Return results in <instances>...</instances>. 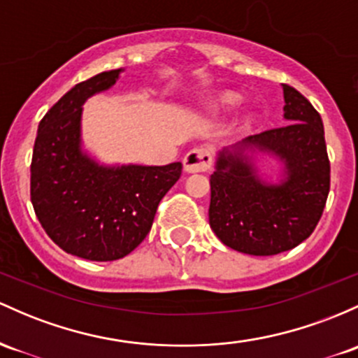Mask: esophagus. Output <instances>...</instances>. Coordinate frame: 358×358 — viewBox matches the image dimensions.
Here are the masks:
<instances>
[{
    "instance_id": "34e87169",
    "label": "esophagus",
    "mask_w": 358,
    "mask_h": 358,
    "mask_svg": "<svg viewBox=\"0 0 358 358\" xmlns=\"http://www.w3.org/2000/svg\"><path fill=\"white\" fill-rule=\"evenodd\" d=\"M183 166L188 173L207 171L212 166V155L207 148H194L183 158Z\"/></svg>"
}]
</instances>
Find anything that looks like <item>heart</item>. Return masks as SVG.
Returning <instances> with one entry per match:
<instances>
[{
  "label": "heart",
  "instance_id": "1",
  "mask_svg": "<svg viewBox=\"0 0 358 358\" xmlns=\"http://www.w3.org/2000/svg\"><path fill=\"white\" fill-rule=\"evenodd\" d=\"M241 103V98L234 93H226L217 100V108L222 110V112H231L233 108H236L238 105Z\"/></svg>",
  "mask_w": 358,
  "mask_h": 358
}]
</instances>
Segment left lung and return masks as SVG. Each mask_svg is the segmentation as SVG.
I'll list each match as a JSON object with an SVG mask.
<instances>
[{
  "mask_svg": "<svg viewBox=\"0 0 358 358\" xmlns=\"http://www.w3.org/2000/svg\"><path fill=\"white\" fill-rule=\"evenodd\" d=\"M282 88L289 124L222 149L210 175L212 231L226 246L255 257L289 251L311 236L329 192L321 115L296 88ZM245 148L277 155L285 163L282 183L263 182L242 152Z\"/></svg>",
  "mask_w": 358,
  "mask_h": 358,
  "instance_id": "left-lung-1",
  "label": "left lung"
}]
</instances>
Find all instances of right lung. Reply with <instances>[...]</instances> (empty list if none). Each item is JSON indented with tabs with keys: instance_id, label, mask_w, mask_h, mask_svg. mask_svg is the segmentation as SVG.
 <instances>
[{
	"instance_id": "add662e5",
	"label": "right lung",
	"mask_w": 358,
	"mask_h": 358,
	"mask_svg": "<svg viewBox=\"0 0 358 358\" xmlns=\"http://www.w3.org/2000/svg\"><path fill=\"white\" fill-rule=\"evenodd\" d=\"M105 71L69 90L38 124L30 164V199L54 243L92 262L124 258L143 243L182 163L101 166L81 151V105L115 85Z\"/></svg>"
}]
</instances>
